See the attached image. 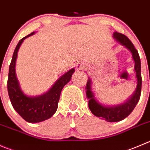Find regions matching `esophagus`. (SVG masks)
<instances>
[{"label": "esophagus", "instance_id": "esophagus-1", "mask_svg": "<svg viewBox=\"0 0 150 150\" xmlns=\"http://www.w3.org/2000/svg\"><path fill=\"white\" fill-rule=\"evenodd\" d=\"M86 68V64L83 63H77L76 64V69L78 70H83Z\"/></svg>", "mask_w": 150, "mask_h": 150}]
</instances>
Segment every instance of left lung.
Instances as JSON below:
<instances>
[{"label": "left lung", "mask_w": 150, "mask_h": 150, "mask_svg": "<svg viewBox=\"0 0 150 150\" xmlns=\"http://www.w3.org/2000/svg\"><path fill=\"white\" fill-rule=\"evenodd\" d=\"M113 37L117 42L124 46L131 53L133 60L135 62L134 71L136 72V78L137 79V86L134 93L125 103L117 105H105L100 103L94 97V94L91 89V80L88 77L86 86V94L88 100V108L94 116L100 117L107 122H114L125 119L131 113L139 101L142 91V74H141V60L137 50L135 48L133 43L124 34L114 32Z\"/></svg>", "instance_id": "1"}]
</instances>
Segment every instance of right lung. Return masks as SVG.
<instances>
[{"mask_svg": "<svg viewBox=\"0 0 150 150\" xmlns=\"http://www.w3.org/2000/svg\"><path fill=\"white\" fill-rule=\"evenodd\" d=\"M32 32L20 40L13 53L12 59L9 66L7 88L10 101L14 110L19 115L28 122L36 123L50 118L58 108L60 94L62 88L71 80L75 68L69 69L64 75L59 78L51 88L42 95L28 96L22 91L15 72L17 53L22 43L28 36H32Z\"/></svg>", "mask_w": 150, "mask_h": 150, "instance_id": "obj_1", "label": "right lung"}]
</instances>
